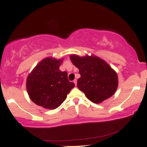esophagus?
<instances>
[{
  "instance_id": "1",
  "label": "esophagus",
  "mask_w": 147,
  "mask_h": 147,
  "mask_svg": "<svg viewBox=\"0 0 147 147\" xmlns=\"http://www.w3.org/2000/svg\"><path fill=\"white\" fill-rule=\"evenodd\" d=\"M73 82H74V84H75V86H77V79H74V81H73Z\"/></svg>"
}]
</instances>
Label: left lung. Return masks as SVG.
<instances>
[{"instance_id": "8db88e82", "label": "left lung", "mask_w": 147, "mask_h": 147, "mask_svg": "<svg viewBox=\"0 0 147 147\" xmlns=\"http://www.w3.org/2000/svg\"><path fill=\"white\" fill-rule=\"evenodd\" d=\"M70 58L81 75L77 87L89 100L99 104L114 95L118 85L117 75L105 61L88 55H72Z\"/></svg>"}]
</instances>
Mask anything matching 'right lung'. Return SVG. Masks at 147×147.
I'll return each mask as SVG.
<instances>
[{
    "label": "right lung",
    "instance_id": "add662e5",
    "mask_svg": "<svg viewBox=\"0 0 147 147\" xmlns=\"http://www.w3.org/2000/svg\"><path fill=\"white\" fill-rule=\"evenodd\" d=\"M62 61L63 59L45 58L28 75L27 91L36 105L45 109H57L75 87L73 82H69L68 73L59 70Z\"/></svg>",
    "mask_w": 147,
    "mask_h": 147
}]
</instances>
